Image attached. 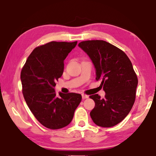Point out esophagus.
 Masks as SVG:
<instances>
[{
  "mask_svg": "<svg viewBox=\"0 0 156 156\" xmlns=\"http://www.w3.org/2000/svg\"><path fill=\"white\" fill-rule=\"evenodd\" d=\"M82 98H83V99H86V98H88L89 96H87V95H86V94H82Z\"/></svg>",
  "mask_w": 156,
  "mask_h": 156,
  "instance_id": "obj_1",
  "label": "esophagus"
}]
</instances>
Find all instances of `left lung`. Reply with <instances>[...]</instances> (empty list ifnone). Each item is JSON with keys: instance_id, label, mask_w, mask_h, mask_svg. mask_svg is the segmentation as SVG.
Here are the masks:
<instances>
[{"instance_id": "8db88e82", "label": "left lung", "mask_w": 156, "mask_h": 156, "mask_svg": "<svg viewBox=\"0 0 156 156\" xmlns=\"http://www.w3.org/2000/svg\"><path fill=\"white\" fill-rule=\"evenodd\" d=\"M78 46L90 57L96 70V80H101L104 98L98 94L89 96L95 102L90 112L94 122L102 127L120 123L135 102L138 77L131 60L122 50L105 41H82Z\"/></svg>"}]
</instances>
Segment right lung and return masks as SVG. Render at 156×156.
<instances>
[{"mask_svg":"<svg viewBox=\"0 0 156 156\" xmlns=\"http://www.w3.org/2000/svg\"><path fill=\"white\" fill-rule=\"evenodd\" d=\"M77 43L51 41L37 47L21 70L26 103L37 120L50 129L67 126L81 102L80 94L59 93L58 97L54 88L62 75L64 60Z\"/></svg>","mask_w":156,"mask_h":156,"instance_id":"1","label":"right lung"}]
</instances>
